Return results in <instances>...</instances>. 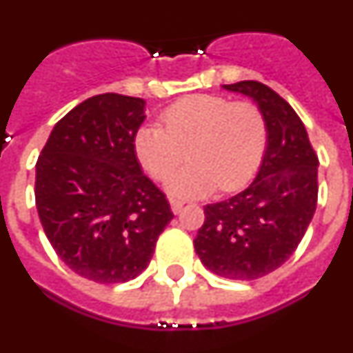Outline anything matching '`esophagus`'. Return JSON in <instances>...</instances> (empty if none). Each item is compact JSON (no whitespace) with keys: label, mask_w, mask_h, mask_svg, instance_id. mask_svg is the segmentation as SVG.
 Listing matches in <instances>:
<instances>
[{"label":"esophagus","mask_w":353,"mask_h":353,"mask_svg":"<svg viewBox=\"0 0 353 353\" xmlns=\"http://www.w3.org/2000/svg\"><path fill=\"white\" fill-rule=\"evenodd\" d=\"M170 203H171V210H173L174 214H179V212L182 210V207H183V201H182V199L171 198V199H170Z\"/></svg>","instance_id":"obj_1"}]
</instances>
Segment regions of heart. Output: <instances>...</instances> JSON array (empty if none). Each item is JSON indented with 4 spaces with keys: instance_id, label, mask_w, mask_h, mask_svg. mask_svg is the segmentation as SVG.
I'll list each match as a JSON object with an SVG mask.
<instances>
[{
    "instance_id": "1",
    "label": "heart",
    "mask_w": 353,
    "mask_h": 353,
    "mask_svg": "<svg viewBox=\"0 0 353 353\" xmlns=\"http://www.w3.org/2000/svg\"><path fill=\"white\" fill-rule=\"evenodd\" d=\"M161 125L141 127L134 150L146 173L166 180L187 157L191 162L170 182L173 194L199 196L215 185L236 191L254 176L263 159L269 127L254 102L224 95L183 97L161 113Z\"/></svg>"
}]
</instances>
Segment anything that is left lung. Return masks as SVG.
<instances>
[{
	"label": "left lung",
	"mask_w": 353,
	"mask_h": 353,
	"mask_svg": "<svg viewBox=\"0 0 353 353\" xmlns=\"http://www.w3.org/2000/svg\"><path fill=\"white\" fill-rule=\"evenodd\" d=\"M224 88L258 102L269 143L254 182L205 207L194 249L217 276L251 281L279 269L301 244L316 210L318 157L299 114L267 84L240 81Z\"/></svg>",
	"instance_id": "8db88e82"
}]
</instances>
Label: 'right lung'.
<instances>
[{
	"label": "right lung",
	"instance_id": "1",
	"mask_svg": "<svg viewBox=\"0 0 353 353\" xmlns=\"http://www.w3.org/2000/svg\"><path fill=\"white\" fill-rule=\"evenodd\" d=\"M143 120V99L90 97L56 123L37 161L43 232L68 269L101 285L139 276L173 219L134 150Z\"/></svg>",
	"mask_w": 353,
	"mask_h": 353
}]
</instances>
